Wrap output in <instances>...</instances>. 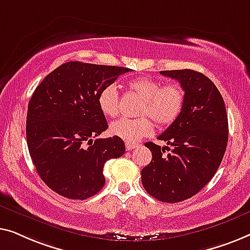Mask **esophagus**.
<instances>
[{
    "label": "esophagus",
    "mask_w": 250,
    "mask_h": 250,
    "mask_svg": "<svg viewBox=\"0 0 250 250\" xmlns=\"http://www.w3.org/2000/svg\"><path fill=\"white\" fill-rule=\"evenodd\" d=\"M137 147H138V145H137V144H132V143H126V144H125V148H126V150L135 149V148H137Z\"/></svg>",
    "instance_id": "obj_1"
}]
</instances>
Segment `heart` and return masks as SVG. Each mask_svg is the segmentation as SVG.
Listing matches in <instances>:
<instances>
[{
  "instance_id": "b5f03b06",
  "label": "heart",
  "mask_w": 250,
  "mask_h": 250,
  "mask_svg": "<svg viewBox=\"0 0 250 250\" xmlns=\"http://www.w3.org/2000/svg\"><path fill=\"white\" fill-rule=\"evenodd\" d=\"M128 89L143 100L138 114L152 118L160 126L173 124L180 117L185 105V91L177 83L163 86L159 80L149 77H140L128 82ZM102 113L108 118L119 114V94L113 85L104 87L97 97ZM110 132L125 142L137 143L153 132L149 118L120 119L110 126Z\"/></svg>"
}]
</instances>
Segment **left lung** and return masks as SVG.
Listing matches in <instances>:
<instances>
[{"mask_svg":"<svg viewBox=\"0 0 250 250\" xmlns=\"http://www.w3.org/2000/svg\"><path fill=\"white\" fill-rule=\"evenodd\" d=\"M180 83L185 105L180 117L159 136L170 147L145 146L152 162L142 170L145 190L164 203L190 198L216 173L228 144V117L223 97L210 79L195 70L161 71ZM170 150L164 156L165 149Z\"/></svg>","mask_w":250,"mask_h":250,"instance_id":"obj_1","label":"left lung"}]
</instances>
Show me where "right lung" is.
Listing matches in <instances>:
<instances>
[{"label":"right lung","mask_w":250,"mask_h":250,"mask_svg":"<svg viewBox=\"0 0 250 250\" xmlns=\"http://www.w3.org/2000/svg\"><path fill=\"white\" fill-rule=\"evenodd\" d=\"M129 71L70 61L35 89L28 104L27 145L37 173L56 194L80 200L96 195L105 185L104 164L125 154L118 137L93 138L108 128L98 94Z\"/></svg>","instance_id":"add662e5"}]
</instances>
